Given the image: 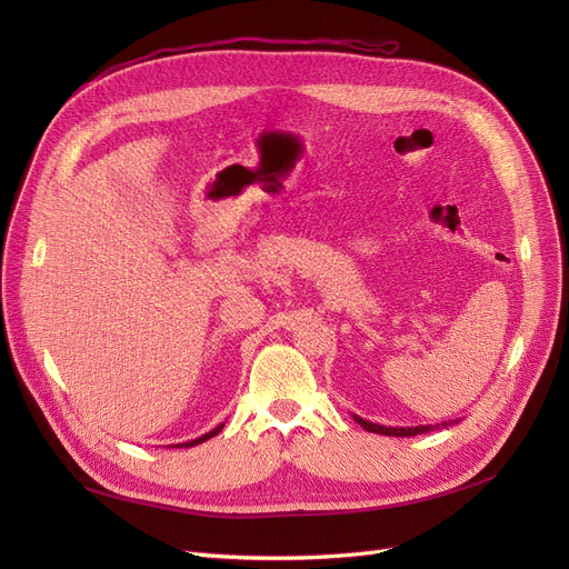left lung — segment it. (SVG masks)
Returning <instances> with one entry per match:
<instances>
[{"instance_id": "8db88e82", "label": "left lung", "mask_w": 569, "mask_h": 569, "mask_svg": "<svg viewBox=\"0 0 569 569\" xmlns=\"http://www.w3.org/2000/svg\"><path fill=\"white\" fill-rule=\"evenodd\" d=\"M352 417H355V422L360 425L362 429H367V431H371V433H382V436H399V438H408V436H417V433H429V431H433V429H436L433 425H427V427H382V425L367 422V420H362V417H357V415H352ZM442 427H447V422H445Z\"/></svg>"}]
</instances>
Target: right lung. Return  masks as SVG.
I'll return each instance as SVG.
<instances>
[{
  "label": "right lung",
  "instance_id": "1",
  "mask_svg": "<svg viewBox=\"0 0 569 569\" xmlns=\"http://www.w3.org/2000/svg\"><path fill=\"white\" fill-rule=\"evenodd\" d=\"M223 429V425L221 427H217L214 431H209V433H204V436H200V438H196V440H189V442H179V445H172V447H193V445H200V442H204V440H209L212 436H217L219 431Z\"/></svg>",
  "mask_w": 569,
  "mask_h": 569
}]
</instances>
